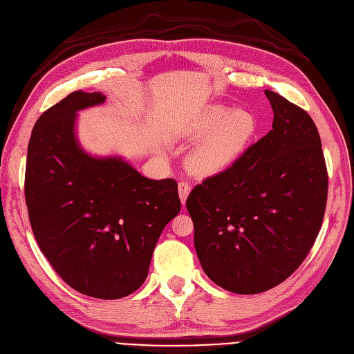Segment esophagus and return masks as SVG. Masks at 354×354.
<instances>
[{
    "mask_svg": "<svg viewBox=\"0 0 354 354\" xmlns=\"http://www.w3.org/2000/svg\"><path fill=\"white\" fill-rule=\"evenodd\" d=\"M178 191H179V198H180L182 204H185L188 195L191 192V185L185 180H180L179 185H178Z\"/></svg>",
    "mask_w": 354,
    "mask_h": 354,
    "instance_id": "1",
    "label": "esophagus"
}]
</instances>
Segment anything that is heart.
<instances>
[{"mask_svg":"<svg viewBox=\"0 0 354 354\" xmlns=\"http://www.w3.org/2000/svg\"><path fill=\"white\" fill-rule=\"evenodd\" d=\"M257 133V121L245 109L208 104L187 124L184 136L200 138L189 156V167L200 176L225 172L246 151Z\"/></svg>","mask_w":354,"mask_h":354,"instance_id":"b5f03b06","label":"heart"}]
</instances>
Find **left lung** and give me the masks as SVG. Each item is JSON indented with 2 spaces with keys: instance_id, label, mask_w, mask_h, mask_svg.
<instances>
[{
  "instance_id": "1",
  "label": "left lung",
  "mask_w": 354,
  "mask_h": 354,
  "mask_svg": "<svg viewBox=\"0 0 354 354\" xmlns=\"http://www.w3.org/2000/svg\"><path fill=\"white\" fill-rule=\"evenodd\" d=\"M266 96L272 129L187 200L204 272L238 295L270 290L304 263L328 192L315 122L276 91L266 90Z\"/></svg>"
}]
</instances>
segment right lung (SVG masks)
I'll use <instances>...</instances> for the list:
<instances>
[{
    "mask_svg": "<svg viewBox=\"0 0 354 354\" xmlns=\"http://www.w3.org/2000/svg\"><path fill=\"white\" fill-rule=\"evenodd\" d=\"M106 100L73 91L36 121L24 195L39 248L74 290L121 299L146 280L154 246L180 210L175 179L142 176L122 157H93L75 136L77 112Z\"/></svg>",
    "mask_w": 354,
    "mask_h": 354,
    "instance_id": "add662e5",
    "label": "right lung"
}]
</instances>
